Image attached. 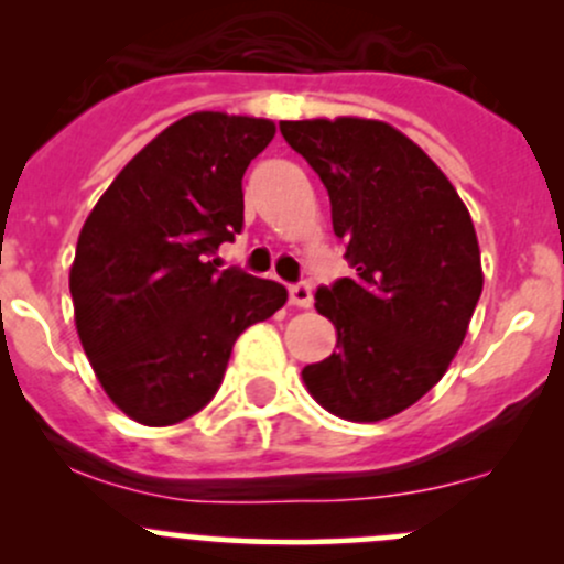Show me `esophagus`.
Here are the masks:
<instances>
[{
	"instance_id": "1",
	"label": "esophagus",
	"mask_w": 564,
	"mask_h": 564,
	"mask_svg": "<svg viewBox=\"0 0 564 564\" xmlns=\"http://www.w3.org/2000/svg\"><path fill=\"white\" fill-rule=\"evenodd\" d=\"M289 300H292V305H297V308H311V303H314L311 283L300 281V283H294V286H289Z\"/></svg>"
}]
</instances>
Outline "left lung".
Listing matches in <instances>:
<instances>
[{
	"label": "left lung",
	"instance_id": "obj_1",
	"mask_svg": "<svg viewBox=\"0 0 564 564\" xmlns=\"http://www.w3.org/2000/svg\"><path fill=\"white\" fill-rule=\"evenodd\" d=\"M329 193L333 231L355 275L316 289L338 329L327 360L303 368L335 417L377 423L412 406L464 344L482 292L469 209L412 139L379 119L281 122Z\"/></svg>",
	"mask_w": 564,
	"mask_h": 564
}]
</instances>
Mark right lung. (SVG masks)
Instances as JSON below:
<instances>
[{
  "label": "right lung",
  "mask_w": 564,
  "mask_h": 564,
  "mask_svg": "<svg viewBox=\"0 0 564 564\" xmlns=\"http://www.w3.org/2000/svg\"><path fill=\"white\" fill-rule=\"evenodd\" d=\"M272 135L270 119H176L117 174L78 235V338L135 423L174 425L207 406L235 340L286 303L281 283L213 259L242 231V174Z\"/></svg>",
  "instance_id": "right-lung-1"
}]
</instances>
